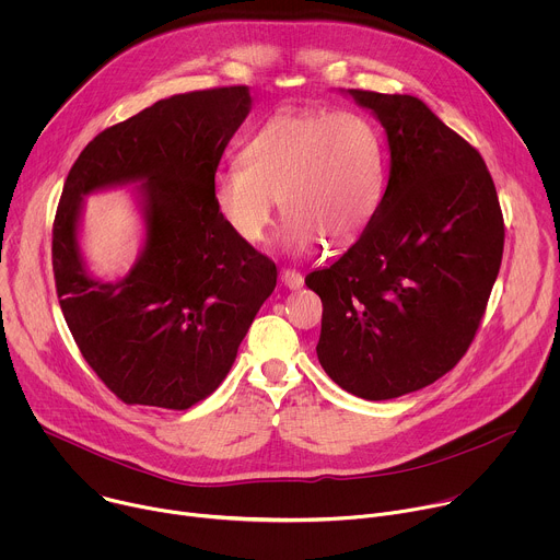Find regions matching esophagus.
<instances>
[{
	"label": "esophagus",
	"mask_w": 560,
	"mask_h": 560,
	"mask_svg": "<svg viewBox=\"0 0 560 560\" xmlns=\"http://www.w3.org/2000/svg\"><path fill=\"white\" fill-rule=\"evenodd\" d=\"M279 279H281V283H283L285 288H290V290L303 288V277H301L296 270H281Z\"/></svg>",
	"instance_id": "esophagus-1"
}]
</instances>
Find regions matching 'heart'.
<instances>
[{
    "label": "heart",
    "instance_id": "obj_1",
    "mask_svg": "<svg viewBox=\"0 0 560 560\" xmlns=\"http://www.w3.org/2000/svg\"><path fill=\"white\" fill-rule=\"evenodd\" d=\"M238 165L214 173L212 201L246 244L268 236L275 199L285 212L281 244L290 253H307L322 238L352 242L381 201V141L357 113L279 110L246 141Z\"/></svg>",
    "mask_w": 560,
    "mask_h": 560
}]
</instances>
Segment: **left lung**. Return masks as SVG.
I'll return each instance as SVG.
<instances>
[{
  "mask_svg": "<svg viewBox=\"0 0 560 560\" xmlns=\"http://www.w3.org/2000/svg\"><path fill=\"white\" fill-rule=\"evenodd\" d=\"M383 126L387 186L365 230L305 277L322 296L316 357L346 392L385 401L467 352L503 257V214L483 156L419 97L343 91Z\"/></svg>",
  "mask_w": 560,
  "mask_h": 560,
  "instance_id": "1",
  "label": "left lung"
}]
</instances>
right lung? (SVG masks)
Wrapping results in <instances>:
<instances>
[{"label": "right lung", "instance_id": "right-lung-1", "mask_svg": "<svg viewBox=\"0 0 560 560\" xmlns=\"http://www.w3.org/2000/svg\"><path fill=\"white\" fill-rule=\"evenodd\" d=\"M250 108L248 86L162 100L100 132L68 173L52 225L59 305L124 404L188 410L212 394L277 285L275 261L234 236L212 201L221 154ZM126 185L142 248L124 278L102 280L78 244L83 199Z\"/></svg>", "mask_w": 560, "mask_h": 560}]
</instances>
